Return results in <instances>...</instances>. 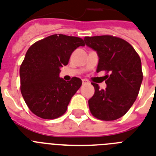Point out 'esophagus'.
<instances>
[{"label": "esophagus", "mask_w": 156, "mask_h": 156, "mask_svg": "<svg viewBox=\"0 0 156 156\" xmlns=\"http://www.w3.org/2000/svg\"><path fill=\"white\" fill-rule=\"evenodd\" d=\"M82 82H83V84H87L88 83V81L87 79H83Z\"/></svg>", "instance_id": "obj_1"}]
</instances>
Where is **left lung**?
Wrapping results in <instances>:
<instances>
[{
    "label": "left lung",
    "instance_id": "left-lung-1",
    "mask_svg": "<svg viewBox=\"0 0 156 156\" xmlns=\"http://www.w3.org/2000/svg\"><path fill=\"white\" fill-rule=\"evenodd\" d=\"M84 40L99 55L97 73L106 72L104 90L92 83L95 94L88 100L90 113L99 120L115 121L137 99L143 78L140 56L130 44L113 35L87 36Z\"/></svg>",
    "mask_w": 156,
    "mask_h": 156
}]
</instances>
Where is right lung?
Listing matches in <instances>:
<instances>
[{
    "label": "right lung",
    "mask_w": 156,
    "mask_h": 156,
    "mask_svg": "<svg viewBox=\"0 0 156 156\" xmlns=\"http://www.w3.org/2000/svg\"><path fill=\"white\" fill-rule=\"evenodd\" d=\"M85 46L83 39L56 34L33 44L20 66V89L30 111L43 119L62 116L82 80L60 78V68L68 65L72 52Z\"/></svg>",
    "instance_id": "right-lung-1"
}]
</instances>
